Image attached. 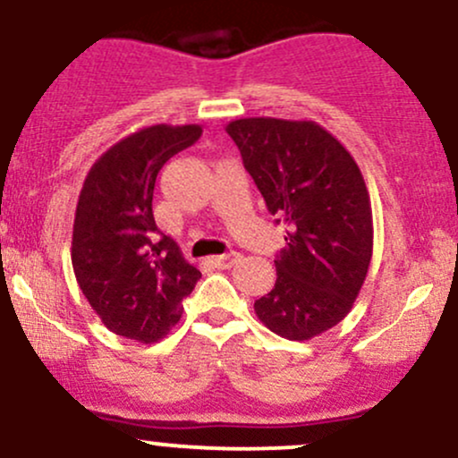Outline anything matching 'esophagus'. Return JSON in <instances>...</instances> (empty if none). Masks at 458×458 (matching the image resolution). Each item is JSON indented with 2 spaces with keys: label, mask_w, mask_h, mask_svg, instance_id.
Segmentation results:
<instances>
[{
  "label": "esophagus",
  "mask_w": 458,
  "mask_h": 458,
  "mask_svg": "<svg viewBox=\"0 0 458 458\" xmlns=\"http://www.w3.org/2000/svg\"><path fill=\"white\" fill-rule=\"evenodd\" d=\"M239 260V254H221V256H213V259H208V263L213 265V267H217V269H228V267H233L234 263H237Z\"/></svg>",
  "instance_id": "34e87169"
}]
</instances>
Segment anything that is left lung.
Wrapping results in <instances>:
<instances>
[{"instance_id":"8db88e82","label":"left lung","mask_w":458,"mask_h":458,"mask_svg":"<svg viewBox=\"0 0 458 458\" xmlns=\"http://www.w3.org/2000/svg\"><path fill=\"white\" fill-rule=\"evenodd\" d=\"M225 132L269 213L286 225L278 278L254 302L256 315L284 339H313L350 313L368 276L374 224L363 174L315 122L248 117Z\"/></svg>"}]
</instances>
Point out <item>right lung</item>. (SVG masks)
<instances>
[{"label":"right lung","instance_id":"add662e5","mask_svg":"<svg viewBox=\"0 0 458 458\" xmlns=\"http://www.w3.org/2000/svg\"><path fill=\"white\" fill-rule=\"evenodd\" d=\"M199 137L195 123L149 125L106 149L84 178L73 219V274L102 324L125 339H163L202 278L160 233L152 210L156 175Z\"/></svg>","mask_w":458,"mask_h":458}]
</instances>
